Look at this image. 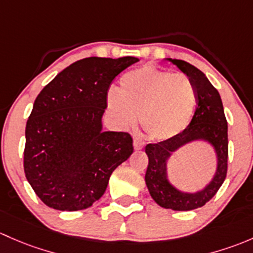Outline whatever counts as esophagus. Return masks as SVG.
Masks as SVG:
<instances>
[{"instance_id":"obj_1","label":"esophagus","mask_w":253,"mask_h":253,"mask_svg":"<svg viewBox=\"0 0 253 253\" xmlns=\"http://www.w3.org/2000/svg\"><path fill=\"white\" fill-rule=\"evenodd\" d=\"M144 146H145V142H144V140L141 139V137L134 136V148H135V150H136V151L141 150Z\"/></svg>"}]
</instances>
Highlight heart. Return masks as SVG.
Masks as SVG:
<instances>
[{"mask_svg": "<svg viewBox=\"0 0 253 253\" xmlns=\"http://www.w3.org/2000/svg\"><path fill=\"white\" fill-rule=\"evenodd\" d=\"M119 91L109 90L107 106L122 126L134 123L156 140H168L186 129L196 106V95L185 75L142 66L121 78Z\"/></svg>", "mask_w": 253, "mask_h": 253, "instance_id": "b5f03b06", "label": "heart"}]
</instances>
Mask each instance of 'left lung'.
Here are the masks:
<instances>
[{
    "label": "left lung",
    "mask_w": 253,
    "mask_h": 253,
    "mask_svg": "<svg viewBox=\"0 0 253 253\" xmlns=\"http://www.w3.org/2000/svg\"><path fill=\"white\" fill-rule=\"evenodd\" d=\"M189 78L197 100L191 122L183 132L157 144L146 145L148 157L146 186L157 205L167 210L191 211L210 201L225 180L228 169V123L219 92L207 77L187 62L166 58ZM192 142L210 145L216 156V170L211 180L196 192H185L169 180L168 165L172 155Z\"/></svg>",
    "instance_id": "1"
}]
</instances>
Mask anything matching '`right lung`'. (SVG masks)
<instances>
[{
	"instance_id": "1",
	"label": "right lung",
	"mask_w": 253,
	"mask_h": 253,
	"mask_svg": "<svg viewBox=\"0 0 253 253\" xmlns=\"http://www.w3.org/2000/svg\"><path fill=\"white\" fill-rule=\"evenodd\" d=\"M136 57H88L70 64L42 88L25 127L24 171L48 207L80 211L102 197L114 169L131 156L127 132L105 131L112 80Z\"/></svg>"
}]
</instances>
